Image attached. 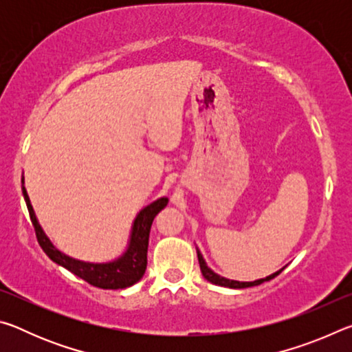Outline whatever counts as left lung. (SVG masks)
<instances>
[{
    "mask_svg": "<svg viewBox=\"0 0 352 352\" xmlns=\"http://www.w3.org/2000/svg\"><path fill=\"white\" fill-rule=\"evenodd\" d=\"M197 258H199V264H200V270H201V275L205 276V279H208V281L216 284V285H222V287H230V289H245V287H253V285H259L265 281H270V279H273L275 276H278L279 273H281V270H278L275 273H272L270 276H265V278H261V279H256V281H234V279H228V278H223L217 275V273H214L210 267L206 265V262L204 259V256H201V253L199 252L197 248Z\"/></svg>",
    "mask_w": 352,
    "mask_h": 352,
    "instance_id": "1",
    "label": "left lung"
}]
</instances>
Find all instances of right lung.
Returning <instances> with one entry per match:
<instances>
[{
	"instance_id": "1",
	"label": "right lung",
	"mask_w": 352,
	"mask_h": 352,
	"mask_svg": "<svg viewBox=\"0 0 352 352\" xmlns=\"http://www.w3.org/2000/svg\"><path fill=\"white\" fill-rule=\"evenodd\" d=\"M21 183L25 184V180L21 178ZM23 195H25L29 216H31L32 225L37 234V241L43 252L50 256L51 261L56 264L65 267V269L74 273L76 276L82 278L83 281L94 285L99 289H126L138 283L142 278L147 267V247H148V233H151V226L157 214L168 205L169 199L162 197L152 201L151 205L138 212L132 225V233H130V241L127 250L119 258L110 262H85L71 258V256L62 253L57 250L52 242L47 239L45 231L41 230L37 217H35L34 208L29 200L26 188L23 186Z\"/></svg>"
}]
</instances>
